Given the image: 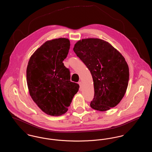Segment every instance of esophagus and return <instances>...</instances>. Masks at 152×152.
Wrapping results in <instances>:
<instances>
[{
  "mask_svg": "<svg viewBox=\"0 0 152 152\" xmlns=\"http://www.w3.org/2000/svg\"><path fill=\"white\" fill-rule=\"evenodd\" d=\"M79 84L80 86V88L81 89V87H82V83L81 81H80V82H79Z\"/></svg>",
  "mask_w": 152,
  "mask_h": 152,
  "instance_id": "esophagus-1",
  "label": "esophagus"
}]
</instances>
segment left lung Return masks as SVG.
<instances>
[{
	"label": "left lung",
	"mask_w": 152,
	"mask_h": 152,
	"mask_svg": "<svg viewBox=\"0 0 152 152\" xmlns=\"http://www.w3.org/2000/svg\"><path fill=\"white\" fill-rule=\"evenodd\" d=\"M73 51L91 73L94 99L91 107L106 111L116 107L126 91L129 66L121 53L108 42L97 38L80 40Z\"/></svg>",
	"instance_id": "8db88e82"
}]
</instances>
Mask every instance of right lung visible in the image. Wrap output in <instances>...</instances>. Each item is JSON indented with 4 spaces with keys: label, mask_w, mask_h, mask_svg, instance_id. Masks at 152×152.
<instances>
[{
    "label": "right lung",
    "mask_w": 152,
    "mask_h": 152,
    "mask_svg": "<svg viewBox=\"0 0 152 152\" xmlns=\"http://www.w3.org/2000/svg\"><path fill=\"white\" fill-rule=\"evenodd\" d=\"M69 47L66 38L48 40L29 58L26 71L29 94L48 115H64L79 91V84L70 81L69 71L63 63Z\"/></svg>",
    "instance_id": "right-lung-1"
}]
</instances>
